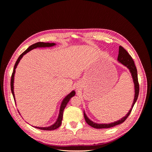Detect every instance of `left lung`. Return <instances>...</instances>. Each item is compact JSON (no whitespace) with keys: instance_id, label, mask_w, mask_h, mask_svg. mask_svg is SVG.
I'll return each instance as SVG.
<instances>
[{"instance_id":"left-lung-1","label":"left lung","mask_w":152,"mask_h":152,"mask_svg":"<svg viewBox=\"0 0 152 152\" xmlns=\"http://www.w3.org/2000/svg\"><path fill=\"white\" fill-rule=\"evenodd\" d=\"M117 60L121 63L122 65L124 66H126L129 70L131 75L133 79V82H134V90H135V94H134V101H133V103L132 104L131 108L130 109L129 112L126 114V115L125 117H124L122 118H121V120H119L118 121L114 122L112 123H110V124H97L91 121L90 119L87 117L86 114L84 112V118L87 122V124H88L91 127H93L96 129H104V128H110L115 126L117 125H118V124H121L123 123L124 121H125L129 115L132 109L134 107V105L136 102V100L137 99V97H138V94H139V92H140V86H139V83H138V79H137V69L136 67L134 65V62L133 61V59L132 57L130 56L127 50L122 48V46H119V50H118V58Z\"/></svg>"}]
</instances>
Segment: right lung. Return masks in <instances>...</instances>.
Returning <instances> with one entry per match:
<instances>
[{
  "label": "right lung",
  "instance_id": "add662e5",
  "mask_svg": "<svg viewBox=\"0 0 152 152\" xmlns=\"http://www.w3.org/2000/svg\"><path fill=\"white\" fill-rule=\"evenodd\" d=\"M54 43H45V42H37L35 44H32L20 56H19V58H18L17 61L15 63V66H14V70L12 73V75H11V92H12V94L13 96V98L14 99H15V102H16L15 101V93H14V77H15V72H16V68L18 65V63L20 61L21 59L23 58V56H24L25 54H26L28 52H29L30 50L35 49L37 48H46V47H52L55 45ZM75 94V92L74 91H72L71 93L68 94L66 97L63 99V102L61 104V107H60V109H59V115L58 117V119L56 120V122H55L53 125L49 126V127H35L37 129H39L41 130H45V131H51V130H54L58 128L59 126H61V122H62V118H63V111H64V109L66 107V106L67 104V103L69 102V101L70 100V99L73 97V96H74Z\"/></svg>",
  "mask_w": 152,
  "mask_h": 152
}]
</instances>
